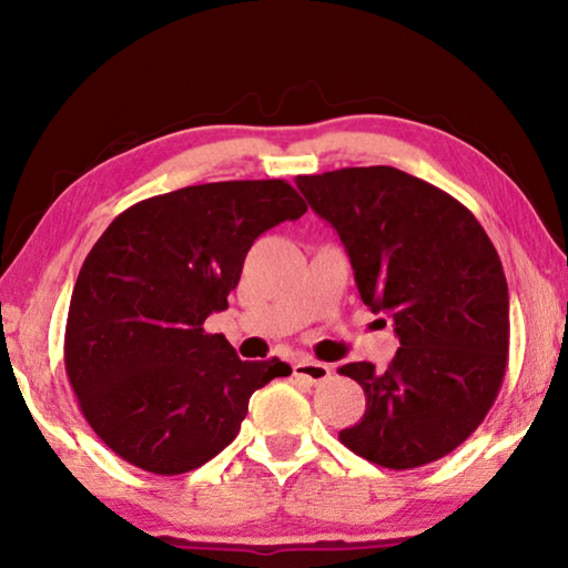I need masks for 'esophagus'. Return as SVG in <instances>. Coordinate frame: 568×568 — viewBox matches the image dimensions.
I'll return each mask as SVG.
<instances>
[{"mask_svg": "<svg viewBox=\"0 0 568 568\" xmlns=\"http://www.w3.org/2000/svg\"><path fill=\"white\" fill-rule=\"evenodd\" d=\"M293 373H295L297 378H305L307 383H311V386H318V383L331 378V365L303 358V361H295Z\"/></svg>", "mask_w": 568, "mask_h": 568, "instance_id": "34e87169", "label": "esophagus"}]
</instances>
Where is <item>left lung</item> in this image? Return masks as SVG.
Listing matches in <instances>:
<instances>
[{
    "instance_id": "obj_1",
    "label": "left lung",
    "mask_w": 568,
    "mask_h": 568,
    "mask_svg": "<svg viewBox=\"0 0 568 568\" xmlns=\"http://www.w3.org/2000/svg\"><path fill=\"white\" fill-rule=\"evenodd\" d=\"M295 185L338 233L361 301L400 341L383 373L365 361L338 368L365 393L363 418L341 444L383 468L434 464L474 434L501 390V257L468 207L403 170L343 168Z\"/></svg>"
}]
</instances>
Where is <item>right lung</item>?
<instances>
[{
	"label": "right lung",
	"mask_w": 568,
	"mask_h": 568,
	"mask_svg": "<svg viewBox=\"0 0 568 568\" xmlns=\"http://www.w3.org/2000/svg\"><path fill=\"white\" fill-rule=\"evenodd\" d=\"M307 210L285 180L192 185L112 220L77 275L64 368L84 418L114 454L187 474L237 436L247 400L291 365L240 361L205 333L225 311L250 245Z\"/></svg>",
	"instance_id": "1"
}]
</instances>
